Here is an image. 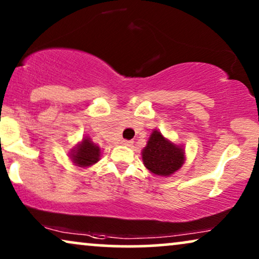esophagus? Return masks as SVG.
Here are the masks:
<instances>
[{"label":"esophagus","mask_w":259,"mask_h":259,"mask_svg":"<svg viewBox=\"0 0 259 259\" xmlns=\"http://www.w3.org/2000/svg\"><path fill=\"white\" fill-rule=\"evenodd\" d=\"M132 143H133V141H131V140H126V139L121 140V145H123V146H131Z\"/></svg>","instance_id":"obj_1"}]
</instances>
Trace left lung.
<instances>
[{"label": "left lung", "mask_w": 259, "mask_h": 259, "mask_svg": "<svg viewBox=\"0 0 259 259\" xmlns=\"http://www.w3.org/2000/svg\"><path fill=\"white\" fill-rule=\"evenodd\" d=\"M143 161L147 169L157 176H169L184 164L182 147L165 139L162 134L154 131L143 150Z\"/></svg>", "instance_id": "obj_1"}]
</instances>
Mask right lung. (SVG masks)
Segmentation results:
<instances>
[{
	"label": "right lung",
	"instance_id": "add662e5",
	"mask_svg": "<svg viewBox=\"0 0 259 259\" xmlns=\"http://www.w3.org/2000/svg\"><path fill=\"white\" fill-rule=\"evenodd\" d=\"M100 157V148L94 145L88 138H84L82 143L72 151V159L75 165L86 167L95 164Z\"/></svg>",
	"mask_w": 259,
	"mask_h": 259
}]
</instances>
